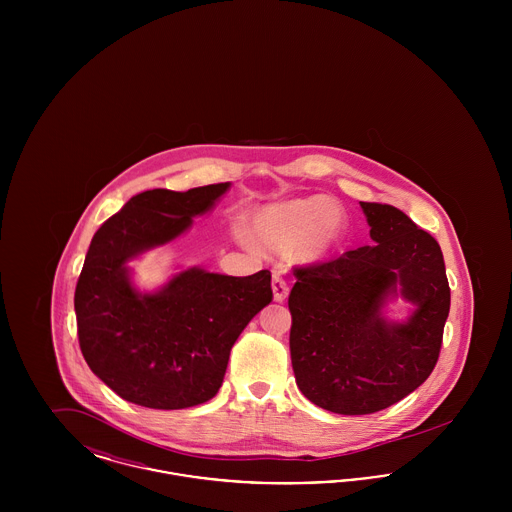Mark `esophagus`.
Wrapping results in <instances>:
<instances>
[{
  "instance_id": "1",
  "label": "esophagus",
  "mask_w": 512,
  "mask_h": 512,
  "mask_svg": "<svg viewBox=\"0 0 512 512\" xmlns=\"http://www.w3.org/2000/svg\"><path fill=\"white\" fill-rule=\"evenodd\" d=\"M272 293H274V301H278V303H282L290 293L286 280L278 272L272 274Z\"/></svg>"
}]
</instances>
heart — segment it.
Listing matches in <instances>:
<instances>
[{"instance_id": "b5f03b06", "label": "heart", "mask_w": 512, "mask_h": 512, "mask_svg": "<svg viewBox=\"0 0 512 512\" xmlns=\"http://www.w3.org/2000/svg\"><path fill=\"white\" fill-rule=\"evenodd\" d=\"M253 236L272 251L297 249L303 261L315 263L328 257L343 234L340 207L326 195L295 197L263 207L253 217ZM245 244H251L242 236Z\"/></svg>"}]
</instances>
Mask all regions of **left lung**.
<instances>
[{"label":"left lung","instance_id":"left-lung-1","mask_svg":"<svg viewBox=\"0 0 512 512\" xmlns=\"http://www.w3.org/2000/svg\"><path fill=\"white\" fill-rule=\"evenodd\" d=\"M372 245L295 268L290 351L301 393L320 409L370 414L407 397L438 363L451 292L439 244L403 211L361 201ZM397 296L415 309L391 321Z\"/></svg>","mask_w":512,"mask_h":512}]
</instances>
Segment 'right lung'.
<instances>
[{
  "label": "right lung",
  "instance_id": "1",
  "mask_svg": "<svg viewBox=\"0 0 512 512\" xmlns=\"http://www.w3.org/2000/svg\"><path fill=\"white\" fill-rule=\"evenodd\" d=\"M230 186L134 195L92 238L74 292L78 341L92 372L130 403L172 411L213 399L232 345L272 301L268 270L186 268L153 292L132 280L130 261L180 238Z\"/></svg>",
  "mask_w": 512,
  "mask_h": 512
}]
</instances>
